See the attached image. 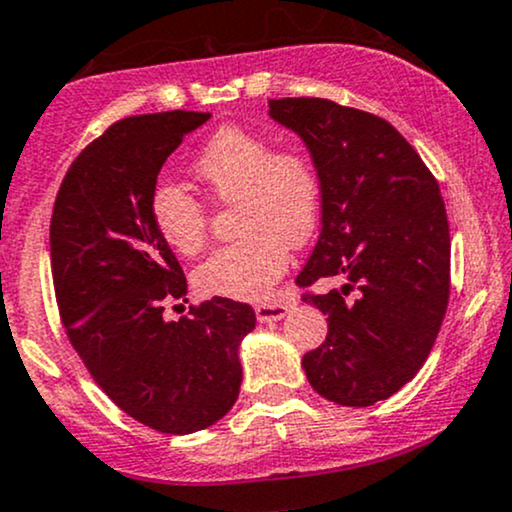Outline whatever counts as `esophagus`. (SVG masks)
Returning <instances> with one entry per match:
<instances>
[{
    "label": "esophagus",
    "mask_w": 512,
    "mask_h": 512,
    "mask_svg": "<svg viewBox=\"0 0 512 512\" xmlns=\"http://www.w3.org/2000/svg\"><path fill=\"white\" fill-rule=\"evenodd\" d=\"M289 310H291V303L269 301V303L257 305L255 313H257V320H260V322H276V320H281V317H284L286 313H289Z\"/></svg>",
    "instance_id": "1"
}]
</instances>
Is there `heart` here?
I'll list each match as a JSON object with an SVG mask.
<instances>
[{
    "label": "heart",
    "instance_id": "obj_1",
    "mask_svg": "<svg viewBox=\"0 0 512 512\" xmlns=\"http://www.w3.org/2000/svg\"><path fill=\"white\" fill-rule=\"evenodd\" d=\"M192 175L216 202L236 207L243 238L223 245L197 267L204 296L260 301L289 267L291 245H303L320 214V178L313 158L296 146H274L267 134L228 125L204 144ZM151 221L178 255L207 245L209 211L180 187H158Z\"/></svg>",
    "mask_w": 512,
    "mask_h": 512
}]
</instances>
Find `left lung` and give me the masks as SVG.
<instances>
[{"instance_id": "1", "label": "left lung", "mask_w": 512, "mask_h": 512, "mask_svg": "<svg viewBox=\"0 0 512 512\" xmlns=\"http://www.w3.org/2000/svg\"><path fill=\"white\" fill-rule=\"evenodd\" d=\"M269 115L301 134L322 190V231L296 284L346 279L342 291L301 296L330 325L303 356L305 375L334 404L370 407L419 373L448 310L450 228L438 180L390 122L366 110L281 98Z\"/></svg>"}]
</instances>
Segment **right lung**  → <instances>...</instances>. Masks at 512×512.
<instances>
[{"label": "right lung", "instance_id": "add662e5", "mask_svg": "<svg viewBox=\"0 0 512 512\" xmlns=\"http://www.w3.org/2000/svg\"><path fill=\"white\" fill-rule=\"evenodd\" d=\"M209 117L117 120L74 158L50 219L52 284L74 351L125 414L173 436L236 404L238 346L257 322L248 303L221 296L180 320L163 315L185 298L187 279L151 221V197L166 158Z\"/></svg>", "mask_w": 512, "mask_h": 512}]
</instances>
